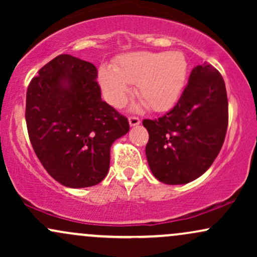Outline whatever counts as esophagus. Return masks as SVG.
I'll use <instances>...</instances> for the list:
<instances>
[{"mask_svg":"<svg viewBox=\"0 0 257 257\" xmlns=\"http://www.w3.org/2000/svg\"><path fill=\"white\" fill-rule=\"evenodd\" d=\"M140 118H139V117H134V116H132V117H129V124H131V126H135V125H139L140 124Z\"/></svg>","mask_w":257,"mask_h":257,"instance_id":"esophagus-1","label":"esophagus"}]
</instances>
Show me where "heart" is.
Listing matches in <instances>:
<instances>
[{
	"label": "heart",
	"instance_id": "b5f03b06",
	"mask_svg": "<svg viewBox=\"0 0 257 257\" xmlns=\"http://www.w3.org/2000/svg\"><path fill=\"white\" fill-rule=\"evenodd\" d=\"M190 65L180 51L135 52L117 58L112 67H100L99 84L114 107L125 104L135 84V93L155 112H164L178 102L186 85Z\"/></svg>",
	"mask_w": 257,
	"mask_h": 257
}]
</instances>
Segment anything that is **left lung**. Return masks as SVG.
<instances>
[{
    "label": "left lung",
    "mask_w": 257,
    "mask_h": 257,
    "mask_svg": "<svg viewBox=\"0 0 257 257\" xmlns=\"http://www.w3.org/2000/svg\"><path fill=\"white\" fill-rule=\"evenodd\" d=\"M143 124L149 132L147 162L156 179L182 185L199 178L225 141L228 101L222 76L209 64L196 66L178 104Z\"/></svg>",
    "instance_id": "8db88e82"
}]
</instances>
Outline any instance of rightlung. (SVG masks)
<instances>
[{
	"label": "right lung",
	"instance_id": "add662e5",
	"mask_svg": "<svg viewBox=\"0 0 257 257\" xmlns=\"http://www.w3.org/2000/svg\"><path fill=\"white\" fill-rule=\"evenodd\" d=\"M91 63L60 54L31 79L25 119L47 173L71 188L98 185L110 168L111 145L129 132L128 119L101 99Z\"/></svg>",
	"mask_w": 257,
	"mask_h": 257
}]
</instances>
